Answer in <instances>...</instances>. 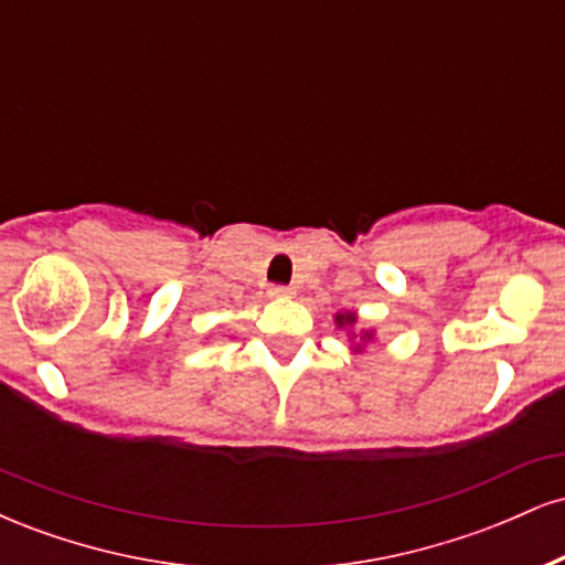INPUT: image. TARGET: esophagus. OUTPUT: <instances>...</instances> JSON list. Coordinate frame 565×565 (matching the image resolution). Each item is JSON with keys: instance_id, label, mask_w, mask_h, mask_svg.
<instances>
[{"instance_id": "esophagus-1", "label": "esophagus", "mask_w": 565, "mask_h": 565, "mask_svg": "<svg viewBox=\"0 0 565 565\" xmlns=\"http://www.w3.org/2000/svg\"><path fill=\"white\" fill-rule=\"evenodd\" d=\"M268 295L276 297V300H287V297L295 295V289H291V287H270Z\"/></svg>"}]
</instances>
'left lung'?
I'll return each instance as SVG.
<instances>
[{
	"instance_id": "left-lung-1",
	"label": "left lung",
	"mask_w": 565,
	"mask_h": 565,
	"mask_svg": "<svg viewBox=\"0 0 565 565\" xmlns=\"http://www.w3.org/2000/svg\"><path fill=\"white\" fill-rule=\"evenodd\" d=\"M337 327H353V323H355V313H353V310H345V313H337ZM361 340H372V332H361ZM355 350H361V345H355Z\"/></svg>"
}]
</instances>
